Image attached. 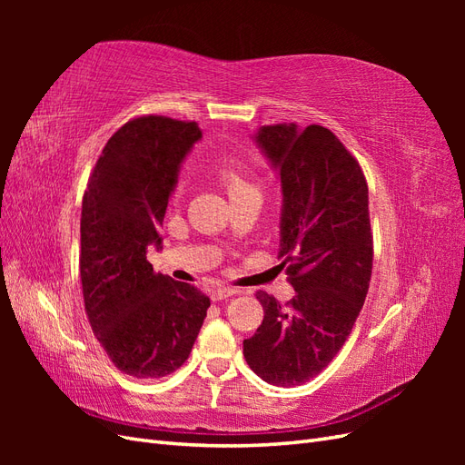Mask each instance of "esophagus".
<instances>
[{
	"label": "esophagus",
	"instance_id": "obj_1",
	"mask_svg": "<svg viewBox=\"0 0 465 465\" xmlns=\"http://www.w3.org/2000/svg\"><path fill=\"white\" fill-rule=\"evenodd\" d=\"M232 294H238V291L231 289V287H221V289H215L213 292H211V301L219 302V301H224V299L232 297Z\"/></svg>",
	"mask_w": 465,
	"mask_h": 465
}]
</instances>
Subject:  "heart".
<instances>
[{
	"label": "heart",
	"mask_w": 465,
	"mask_h": 465,
	"mask_svg": "<svg viewBox=\"0 0 465 465\" xmlns=\"http://www.w3.org/2000/svg\"><path fill=\"white\" fill-rule=\"evenodd\" d=\"M217 176L221 180V184L224 186V190L229 192V195H236V193H242L248 190H256L250 184V180L241 173V168L232 163H223L217 168Z\"/></svg>",
	"instance_id": "b5f03b06"
}]
</instances>
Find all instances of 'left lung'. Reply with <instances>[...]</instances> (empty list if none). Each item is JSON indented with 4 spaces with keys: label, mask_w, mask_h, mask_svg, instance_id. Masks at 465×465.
<instances>
[{
    "label": "left lung",
    "mask_w": 465,
    "mask_h": 465,
    "mask_svg": "<svg viewBox=\"0 0 465 465\" xmlns=\"http://www.w3.org/2000/svg\"><path fill=\"white\" fill-rule=\"evenodd\" d=\"M254 142L281 180L279 256L297 294L287 306L256 294L263 322L244 340V357L267 384L291 388L340 353L367 299L369 186L353 154L322 125H262Z\"/></svg>",
    "instance_id": "obj_1"
}]
</instances>
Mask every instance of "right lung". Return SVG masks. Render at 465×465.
Returning a JSON list of instances; mask_svg holds the SVG:
<instances>
[{"mask_svg": "<svg viewBox=\"0 0 465 465\" xmlns=\"http://www.w3.org/2000/svg\"><path fill=\"white\" fill-rule=\"evenodd\" d=\"M202 139L195 122L142 116L124 124L98 157L81 209L79 272L96 340L134 378L180 369L207 316L209 297L154 273L168 200L180 166Z\"/></svg>", "mask_w": 465, "mask_h": 465, "instance_id": "add662e5", "label": "right lung"}]
</instances>
